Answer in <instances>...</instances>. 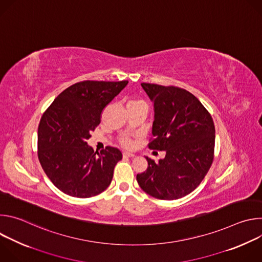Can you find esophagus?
<instances>
[{
	"mask_svg": "<svg viewBox=\"0 0 262 262\" xmlns=\"http://www.w3.org/2000/svg\"><path fill=\"white\" fill-rule=\"evenodd\" d=\"M123 157H125V158H134V157H135V154L129 152V151H124V152H123Z\"/></svg>",
	"mask_w": 262,
	"mask_h": 262,
	"instance_id": "34e87169",
	"label": "esophagus"
}]
</instances>
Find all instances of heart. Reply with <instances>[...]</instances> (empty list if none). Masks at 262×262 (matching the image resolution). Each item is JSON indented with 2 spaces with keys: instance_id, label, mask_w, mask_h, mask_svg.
<instances>
[{
  "instance_id": "heart-1",
  "label": "heart",
  "mask_w": 262,
  "mask_h": 262,
  "mask_svg": "<svg viewBox=\"0 0 262 262\" xmlns=\"http://www.w3.org/2000/svg\"><path fill=\"white\" fill-rule=\"evenodd\" d=\"M135 102H142V101H140V100H132V101H129L128 103H135ZM122 144H123L124 146H126V147H130V146L133 145V142H132L129 139L125 138V139H123Z\"/></svg>"
}]
</instances>
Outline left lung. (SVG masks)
<instances>
[{
	"label": "left lung",
	"instance_id": "obj_1",
	"mask_svg": "<svg viewBox=\"0 0 262 262\" xmlns=\"http://www.w3.org/2000/svg\"><path fill=\"white\" fill-rule=\"evenodd\" d=\"M154 102L155 140L149 148L165 151L137 175L141 189L155 198L175 200L194 191L208 172L214 150V124L208 111L189 91L173 86L142 83Z\"/></svg>",
	"mask_w": 262,
	"mask_h": 262
}]
</instances>
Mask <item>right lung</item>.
I'll return each instance as SVG.
<instances>
[{"label":"right lung","mask_w":262,"mask_h":262,"mask_svg":"<svg viewBox=\"0 0 262 262\" xmlns=\"http://www.w3.org/2000/svg\"><path fill=\"white\" fill-rule=\"evenodd\" d=\"M128 81H84L61 92L45 112L38 126V159L43 171L66 195L89 198L103 192L122 159L118 148L98 154L88 145L104 107Z\"/></svg>","instance_id":"add662e5"}]
</instances>
